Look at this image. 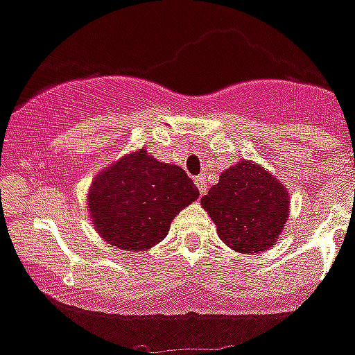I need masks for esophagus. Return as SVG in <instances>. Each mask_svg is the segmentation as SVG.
Listing matches in <instances>:
<instances>
[{
	"label": "esophagus",
	"mask_w": 355,
	"mask_h": 355,
	"mask_svg": "<svg viewBox=\"0 0 355 355\" xmlns=\"http://www.w3.org/2000/svg\"><path fill=\"white\" fill-rule=\"evenodd\" d=\"M195 184H197V188H199L200 195H205L206 193V189H208V182H206V178L200 175V177L195 178Z\"/></svg>",
	"instance_id": "esophagus-1"
}]
</instances>
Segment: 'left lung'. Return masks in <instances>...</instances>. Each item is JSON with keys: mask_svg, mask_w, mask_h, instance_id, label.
<instances>
[{"mask_svg": "<svg viewBox=\"0 0 355 355\" xmlns=\"http://www.w3.org/2000/svg\"><path fill=\"white\" fill-rule=\"evenodd\" d=\"M289 202L286 186L252 160L228 167L200 199L223 243L241 254L265 252L278 241Z\"/></svg>", "mask_w": 355, "mask_h": 355, "instance_id": "left-lung-1", "label": "left lung"}]
</instances>
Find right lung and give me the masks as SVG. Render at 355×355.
Returning <instances> with one entry per match:
<instances>
[{
  "label": "right lung",
  "instance_id": "1",
  "mask_svg": "<svg viewBox=\"0 0 355 355\" xmlns=\"http://www.w3.org/2000/svg\"><path fill=\"white\" fill-rule=\"evenodd\" d=\"M197 199L199 189L182 167L158 162L141 147L97 173L86 205L92 227L108 245L139 252L158 245Z\"/></svg>",
  "mask_w": 355,
  "mask_h": 355
}]
</instances>
